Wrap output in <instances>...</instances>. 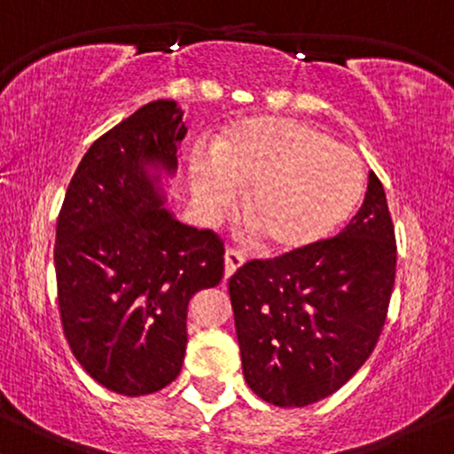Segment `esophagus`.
<instances>
[{
    "label": "esophagus",
    "mask_w": 454,
    "mask_h": 454,
    "mask_svg": "<svg viewBox=\"0 0 454 454\" xmlns=\"http://www.w3.org/2000/svg\"><path fill=\"white\" fill-rule=\"evenodd\" d=\"M245 258L239 251L228 249L226 255H223V279H231V277L243 266Z\"/></svg>",
    "instance_id": "1"
}]
</instances>
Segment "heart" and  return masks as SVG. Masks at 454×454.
<instances>
[{"mask_svg":"<svg viewBox=\"0 0 454 454\" xmlns=\"http://www.w3.org/2000/svg\"><path fill=\"white\" fill-rule=\"evenodd\" d=\"M190 182L211 217L232 211L237 190H249L245 220L262 249L292 255L345 226L362 200L364 167L313 124L260 116L228 129L213 145V162H192Z\"/></svg>","mask_w":454,"mask_h":454,"instance_id":"1","label":"heart"}]
</instances>
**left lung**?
<instances>
[{
    "mask_svg": "<svg viewBox=\"0 0 454 454\" xmlns=\"http://www.w3.org/2000/svg\"><path fill=\"white\" fill-rule=\"evenodd\" d=\"M395 260L383 184L370 171L364 205L338 237L234 272L228 292L251 391L302 408L340 389L374 351Z\"/></svg>",
    "mask_w": 454,
    "mask_h": 454,
    "instance_id": "8db88e82",
    "label": "left lung"
}]
</instances>
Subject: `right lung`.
I'll use <instances>...</instances> for the list:
<instances>
[{
    "label": "right lung",
    "mask_w": 454,
    "mask_h": 454,
    "mask_svg": "<svg viewBox=\"0 0 454 454\" xmlns=\"http://www.w3.org/2000/svg\"><path fill=\"white\" fill-rule=\"evenodd\" d=\"M175 101L107 130L75 168L57 220L54 270L65 336L82 368L120 395L177 379L188 302L223 275V245L167 209L188 133Z\"/></svg>",
    "instance_id": "1"
}]
</instances>
